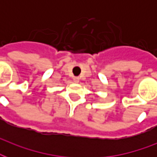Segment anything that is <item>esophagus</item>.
I'll return each mask as SVG.
<instances>
[{"instance_id":"esophagus-1","label":"esophagus","mask_w":157,"mask_h":157,"mask_svg":"<svg viewBox=\"0 0 157 157\" xmlns=\"http://www.w3.org/2000/svg\"><path fill=\"white\" fill-rule=\"evenodd\" d=\"M73 81L75 82V83H79V81H80V78H79V77H74Z\"/></svg>"}]
</instances>
